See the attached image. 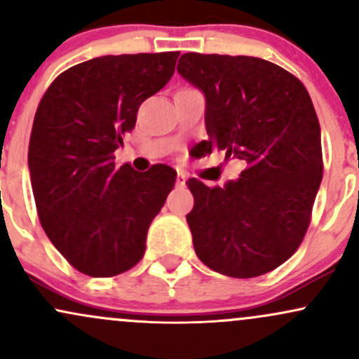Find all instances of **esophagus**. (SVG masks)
I'll use <instances>...</instances> for the list:
<instances>
[{
    "mask_svg": "<svg viewBox=\"0 0 359 359\" xmlns=\"http://www.w3.org/2000/svg\"><path fill=\"white\" fill-rule=\"evenodd\" d=\"M185 180H187V174L184 170H177V184L185 185Z\"/></svg>",
    "mask_w": 359,
    "mask_h": 359,
    "instance_id": "1",
    "label": "esophagus"
}]
</instances>
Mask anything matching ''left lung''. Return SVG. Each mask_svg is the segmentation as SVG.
Masks as SVG:
<instances>
[{"label":"left lung","instance_id":"left-lung-1","mask_svg":"<svg viewBox=\"0 0 359 359\" xmlns=\"http://www.w3.org/2000/svg\"><path fill=\"white\" fill-rule=\"evenodd\" d=\"M177 71L205 97L209 138L201 151L224 150L245 165L224 187L189 179L196 255L228 277L269 273L302 243L323 180L311 96L297 77L258 57L191 52Z\"/></svg>","mask_w":359,"mask_h":359}]
</instances>
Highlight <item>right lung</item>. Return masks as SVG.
<instances>
[{
  "instance_id": "1",
  "label": "right lung",
  "mask_w": 359,
  "mask_h": 359,
  "mask_svg": "<svg viewBox=\"0 0 359 359\" xmlns=\"http://www.w3.org/2000/svg\"><path fill=\"white\" fill-rule=\"evenodd\" d=\"M180 52L104 55L62 72L36 108L28 168L40 222L62 257L89 277H114L145 253L151 221L177 172L116 167L140 104L170 81Z\"/></svg>"
}]
</instances>
